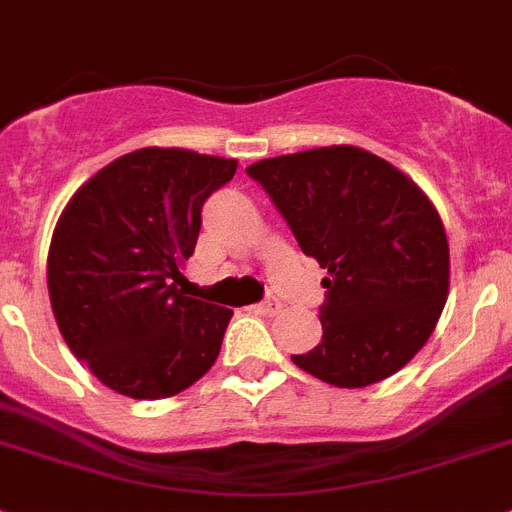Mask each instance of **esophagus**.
<instances>
[{
	"label": "esophagus",
	"instance_id": "34e87169",
	"mask_svg": "<svg viewBox=\"0 0 512 512\" xmlns=\"http://www.w3.org/2000/svg\"><path fill=\"white\" fill-rule=\"evenodd\" d=\"M255 312L257 315H265V317H273L281 312V302H278L276 294H268L260 304H255Z\"/></svg>",
	"mask_w": 512,
	"mask_h": 512
}]
</instances>
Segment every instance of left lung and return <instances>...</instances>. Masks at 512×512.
<instances>
[{"instance_id":"obj_1","label":"left lung","mask_w":512,"mask_h":512,"mask_svg":"<svg viewBox=\"0 0 512 512\" xmlns=\"http://www.w3.org/2000/svg\"><path fill=\"white\" fill-rule=\"evenodd\" d=\"M322 281V341L291 356L338 388L395 375L432 336L448 299L450 252L435 205L409 176L354 145L252 163Z\"/></svg>"}]
</instances>
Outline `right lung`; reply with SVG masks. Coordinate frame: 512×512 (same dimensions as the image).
<instances>
[{"label":"right lung","instance_id":"obj_1","mask_svg":"<svg viewBox=\"0 0 512 512\" xmlns=\"http://www.w3.org/2000/svg\"><path fill=\"white\" fill-rule=\"evenodd\" d=\"M234 158L143 148L75 192L49 247V296L72 354L137 401L182 393L213 367L231 309L176 289L203 205Z\"/></svg>","mask_w":512,"mask_h":512}]
</instances>
